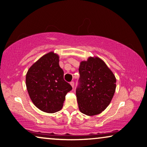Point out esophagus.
Instances as JSON below:
<instances>
[{"mask_svg": "<svg viewBox=\"0 0 147 147\" xmlns=\"http://www.w3.org/2000/svg\"><path fill=\"white\" fill-rule=\"evenodd\" d=\"M70 84H71V86H72V88H74V82H70Z\"/></svg>", "mask_w": 147, "mask_h": 147, "instance_id": "34e87169", "label": "esophagus"}]
</instances>
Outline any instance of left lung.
Segmentation results:
<instances>
[{"label": "left lung", "mask_w": 147, "mask_h": 147, "mask_svg": "<svg viewBox=\"0 0 147 147\" xmlns=\"http://www.w3.org/2000/svg\"><path fill=\"white\" fill-rule=\"evenodd\" d=\"M76 97L82 113L94 116L104 111L113 98L116 80L103 60L90 57L80 63Z\"/></svg>", "instance_id": "8db88e82"}]
</instances>
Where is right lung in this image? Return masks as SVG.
<instances>
[{"label":"right lung","mask_w":147,"mask_h":147,"mask_svg":"<svg viewBox=\"0 0 147 147\" xmlns=\"http://www.w3.org/2000/svg\"><path fill=\"white\" fill-rule=\"evenodd\" d=\"M59 55L49 52L31 66L26 75V86L36 107L54 113L63 107L65 96L72 87L63 79Z\"/></svg>","instance_id":"add662e5"}]
</instances>
